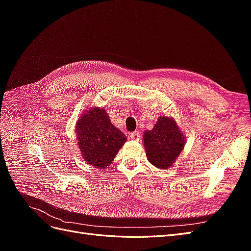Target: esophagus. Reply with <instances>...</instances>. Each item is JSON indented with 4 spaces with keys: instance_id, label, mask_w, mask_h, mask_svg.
Returning <instances> with one entry per match:
<instances>
[{
    "instance_id": "obj_1",
    "label": "esophagus",
    "mask_w": 251,
    "mask_h": 251,
    "mask_svg": "<svg viewBox=\"0 0 251 251\" xmlns=\"http://www.w3.org/2000/svg\"><path fill=\"white\" fill-rule=\"evenodd\" d=\"M130 137L133 140H139L140 139V133L137 132V131L132 132V133H130Z\"/></svg>"
}]
</instances>
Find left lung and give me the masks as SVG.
I'll list each match as a JSON object with an SVG mask.
<instances>
[{
  "label": "left lung",
  "instance_id": "left-lung-1",
  "mask_svg": "<svg viewBox=\"0 0 251 251\" xmlns=\"http://www.w3.org/2000/svg\"><path fill=\"white\" fill-rule=\"evenodd\" d=\"M148 160L158 169L173 165L184 148V136L173 118L159 117L153 130L143 135Z\"/></svg>",
  "mask_w": 251,
  "mask_h": 251
}]
</instances>
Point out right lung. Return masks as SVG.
<instances>
[{
  "mask_svg": "<svg viewBox=\"0 0 251 251\" xmlns=\"http://www.w3.org/2000/svg\"><path fill=\"white\" fill-rule=\"evenodd\" d=\"M76 134L81 155L97 168H107L124 146L126 135L114 126L104 109L94 108L80 116Z\"/></svg>",
  "mask_w": 251,
  "mask_h": 251,
  "instance_id": "obj_1",
  "label": "right lung"
}]
</instances>
